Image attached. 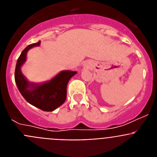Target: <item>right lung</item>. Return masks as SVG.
<instances>
[{
  "instance_id": "obj_1",
  "label": "right lung",
  "mask_w": 157,
  "mask_h": 157,
  "mask_svg": "<svg viewBox=\"0 0 157 157\" xmlns=\"http://www.w3.org/2000/svg\"><path fill=\"white\" fill-rule=\"evenodd\" d=\"M41 41L26 47L18 58L15 70V81L20 94L30 103L45 112H52L64 103L67 98V85L76 71H63L49 82L37 85L29 82L22 75L20 67L26 61L27 51L34 46H38Z\"/></svg>"
}]
</instances>
